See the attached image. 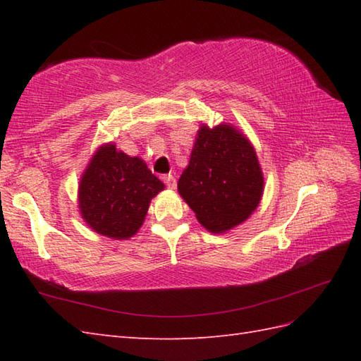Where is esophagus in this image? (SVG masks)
<instances>
[{
  "mask_svg": "<svg viewBox=\"0 0 361 361\" xmlns=\"http://www.w3.org/2000/svg\"><path fill=\"white\" fill-rule=\"evenodd\" d=\"M163 181L166 183V186L169 189H175L176 188V180H175L173 175H164L163 176Z\"/></svg>",
  "mask_w": 361,
  "mask_h": 361,
  "instance_id": "34e87169",
  "label": "esophagus"
}]
</instances>
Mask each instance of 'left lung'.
<instances>
[{"instance_id":"8db88e82","label":"left lung","mask_w":361,"mask_h":361,"mask_svg":"<svg viewBox=\"0 0 361 361\" xmlns=\"http://www.w3.org/2000/svg\"><path fill=\"white\" fill-rule=\"evenodd\" d=\"M264 190L256 152L231 126L198 130L178 192L197 220L212 233H224L250 217Z\"/></svg>"}]
</instances>
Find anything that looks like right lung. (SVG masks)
Returning a JSON list of instances; mask_svg holds the SVG:
<instances>
[{
    "label": "right lung",
    "instance_id": "obj_1",
    "mask_svg": "<svg viewBox=\"0 0 361 361\" xmlns=\"http://www.w3.org/2000/svg\"><path fill=\"white\" fill-rule=\"evenodd\" d=\"M163 181L140 158L102 145L83 172L79 186L82 217L96 233L111 239H128L141 228L149 203Z\"/></svg>",
    "mask_w": 361,
    "mask_h": 361
}]
</instances>
